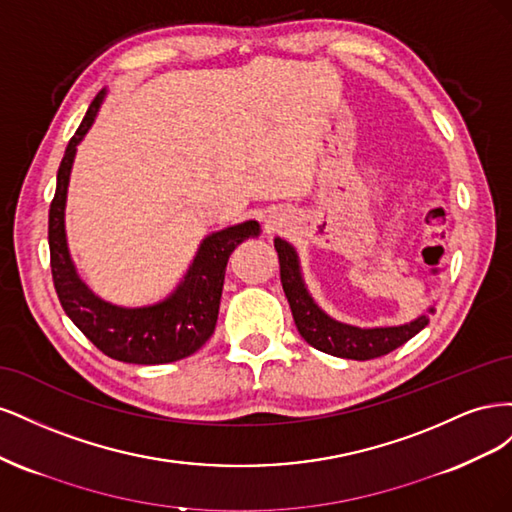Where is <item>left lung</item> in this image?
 <instances>
[{"label": "left lung", "mask_w": 512, "mask_h": 512, "mask_svg": "<svg viewBox=\"0 0 512 512\" xmlns=\"http://www.w3.org/2000/svg\"><path fill=\"white\" fill-rule=\"evenodd\" d=\"M277 258H280V277L286 299L292 309V318L301 337L309 346H314L320 352L352 361H369L378 359L393 352L395 348L404 346L418 331H423L429 324V316L423 314L412 322L399 324V327H376V329H361L352 324L337 322L327 316L314 303L312 294L307 292L305 282L301 277L299 256L294 247L284 239H275ZM433 314V307H429Z\"/></svg>", "instance_id": "8db88e82"}]
</instances>
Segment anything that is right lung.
I'll return each instance as SVG.
<instances>
[{"instance_id":"add662e5","label":"right lung","mask_w":512,"mask_h":512,"mask_svg":"<svg viewBox=\"0 0 512 512\" xmlns=\"http://www.w3.org/2000/svg\"><path fill=\"white\" fill-rule=\"evenodd\" d=\"M102 100L104 91L89 104V111L79 130L70 138L64 160L57 170V188L49 209L53 284L68 318L106 356L136 365L173 363L194 354L213 335L228 256L241 241L258 237L260 226L250 220L205 237L183 282L170 297L156 305L117 307L96 297L76 275L70 260L64 209L76 145L83 141L94 123Z\"/></svg>"}]
</instances>
